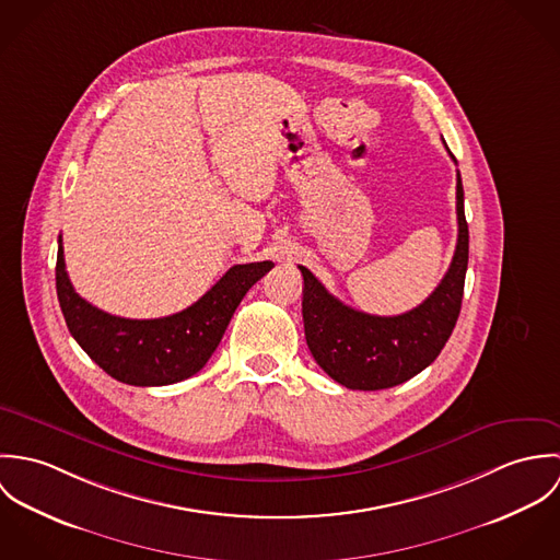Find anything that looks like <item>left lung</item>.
<instances>
[{"mask_svg":"<svg viewBox=\"0 0 560 560\" xmlns=\"http://www.w3.org/2000/svg\"><path fill=\"white\" fill-rule=\"evenodd\" d=\"M448 151V147H446ZM453 158V153L448 151ZM457 163V160L453 158ZM457 247L438 289L413 311L377 317L353 311L327 293L319 280L300 265L304 276V331L320 369L351 390H384L424 371L444 349L462 311L468 269V222L464 185L457 172Z\"/></svg>","mask_w":560,"mask_h":560,"instance_id":"1","label":"left lung"}]
</instances>
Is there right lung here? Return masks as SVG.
Instances as JSON below:
<instances>
[{
  "label": "right lung",
  "mask_w": 560,
  "mask_h": 560,
  "mask_svg": "<svg viewBox=\"0 0 560 560\" xmlns=\"http://www.w3.org/2000/svg\"><path fill=\"white\" fill-rule=\"evenodd\" d=\"M271 267V260L235 265L196 304L176 315L122 319L75 293L60 237L56 289L69 331L109 377L129 386H167L196 375L209 362L243 295Z\"/></svg>",
  "instance_id": "obj_1"
}]
</instances>
